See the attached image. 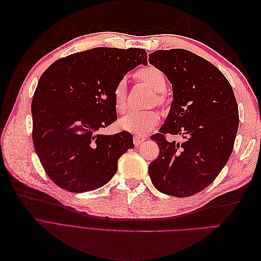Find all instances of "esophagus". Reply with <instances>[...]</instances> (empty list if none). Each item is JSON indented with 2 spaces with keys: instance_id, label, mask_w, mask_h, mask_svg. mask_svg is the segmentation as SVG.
I'll return each mask as SVG.
<instances>
[{
  "instance_id": "esophagus-1",
  "label": "esophagus",
  "mask_w": 261,
  "mask_h": 261,
  "mask_svg": "<svg viewBox=\"0 0 261 261\" xmlns=\"http://www.w3.org/2000/svg\"><path fill=\"white\" fill-rule=\"evenodd\" d=\"M145 139H146V138H145V136H143V135H135V136H134V138H133L134 145H135V146H139L141 143H143V141H144Z\"/></svg>"
}]
</instances>
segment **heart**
I'll list each match as a JSON object with an SVG mask.
<instances>
[{"label": "heart", "mask_w": 261, "mask_h": 261, "mask_svg": "<svg viewBox=\"0 0 261 261\" xmlns=\"http://www.w3.org/2000/svg\"><path fill=\"white\" fill-rule=\"evenodd\" d=\"M137 77L146 84L149 88L156 91L155 102L158 105L164 103V97L161 92L167 88V80L161 69L154 66H146L137 72ZM113 101L117 110H124L126 105V82L118 81L113 88ZM160 121V113L156 110H146V111H128L121 116L118 125L124 130L137 134H145L151 130Z\"/></svg>", "instance_id": "obj_1"}]
</instances>
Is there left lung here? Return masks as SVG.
<instances>
[{"mask_svg": "<svg viewBox=\"0 0 261 261\" xmlns=\"http://www.w3.org/2000/svg\"><path fill=\"white\" fill-rule=\"evenodd\" d=\"M149 63L172 84L173 101L159 133L150 139L159 155L148 172L158 191L189 197L208 187L230 159L239 129V108L232 87L219 68L184 49L158 50ZM179 135L183 143L165 135Z\"/></svg>", "mask_w": 261, "mask_h": 261, "instance_id": "obj_1", "label": "left lung"}]
</instances>
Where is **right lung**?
I'll list each match as a JSON object with an SVG mask.
<instances>
[{
  "label": "right lung",
  "instance_id": "1",
  "mask_svg": "<svg viewBox=\"0 0 261 261\" xmlns=\"http://www.w3.org/2000/svg\"><path fill=\"white\" fill-rule=\"evenodd\" d=\"M143 63L144 49L94 48L59 59L44 70L31 103L33 141L51 180L72 193L109 183L134 148L128 132L101 135L117 120L115 84Z\"/></svg>",
  "mask_w": 261,
  "mask_h": 261
}]
</instances>
